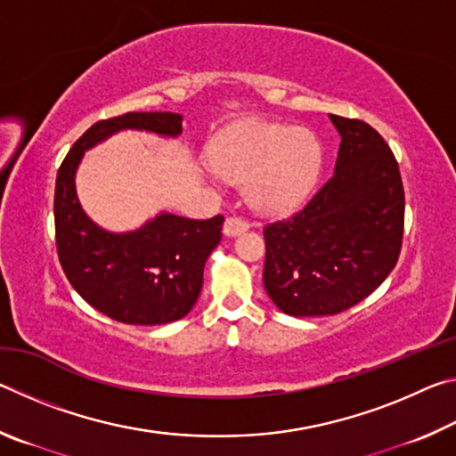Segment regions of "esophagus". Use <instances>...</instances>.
<instances>
[{
	"mask_svg": "<svg viewBox=\"0 0 456 456\" xmlns=\"http://www.w3.org/2000/svg\"><path fill=\"white\" fill-rule=\"evenodd\" d=\"M247 229H249V225H247V221H243L241 217H227L225 225H223V233L227 237H235L241 235Z\"/></svg>",
	"mask_w": 456,
	"mask_h": 456,
	"instance_id": "obj_1",
	"label": "esophagus"
}]
</instances>
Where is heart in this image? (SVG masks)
<instances>
[{"label":"heart","mask_w":456,"mask_h":456,"mask_svg":"<svg viewBox=\"0 0 456 456\" xmlns=\"http://www.w3.org/2000/svg\"><path fill=\"white\" fill-rule=\"evenodd\" d=\"M213 167L225 181L247 183V199L256 209L288 211L318 181L322 146L307 130L264 122L223 142Z\"/></svg>","instance_id":"1"}]
</instances>
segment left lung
Returning <instances> with one entry per match:
<instances>
[{
    "label": "left lung",
    "mask_w": 456,
    "mask_h": 456,
    "mask_svg": "<svg viewBox=\"0 0 456 456\" xmlns=\"http://www.w3.org/2000/svg\"><path fill=\"white\" fill-rule=\"evenodd\" d=\"M330 120L342 138L334 175L302 211L264 229L265 291L296 318L356 305L388 277L403 247L404 189L390 146L366 122Z\"/></svg>",
    "instance_id": "left-lung-1"
}]
</instances>
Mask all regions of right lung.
<instances>
[{"label":"right lung","instance_id":"add662e5","mask_svg":"<svg viewBox=\"0 0 456 456\" xmlns=\"http://www.w3.org/2000/svg\"><path fill=\"white\" fill-rule=\"evenodd\" d=\"M120 130L176 138V112H126L92 125L66 154L56 179L53 221L61 269L72 288L108 318L133 326H159L187 315L203 288V269L221 241L223 215L184 219L159 213L142 227L112 233L84 213L76 171L84 152Z\"/></svg>","mask_w":456,"mask_h":456}]
</instances>
